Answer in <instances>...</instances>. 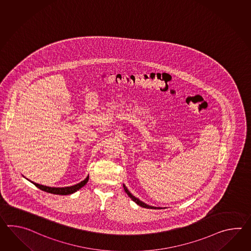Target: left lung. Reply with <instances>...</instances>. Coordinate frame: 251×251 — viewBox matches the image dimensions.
<instances>
[{
  "mask_svg": "<svg viewBox=\"0 0 251 251\" xmlns=\"http://www.w3.org/2000/svg\"><path fill=\"white\" fill-rule=\"evenodd\" d=\"M123 188H124V191L126 192V194L128 195V197L129 198H131V200L135 201L138 205L139 206L143 207V208H147V209H165V208H162V207H154L151 206V205H149V204H147L145 202H143L142 201L139 200L138 199L137 197H135L134 195H131V193L128 191V188L125 186V184H123Z\"/></svg>",
  "mask_w": 251,
  "mask_h": 251,
  "instance_id": "8db88e82",
  "label": "left lung"
}]
</instances>
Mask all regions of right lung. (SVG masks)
<instances>
[{
	"label": "right lung",
	"mask_w": 251,
	"mask_h": 251,
	"mask_svg": "<svg viewBox=\"0 0 251 251\" xmlns=\"http://www.w3.org/2000/svg\"><path fill=\"white\" fill-rule=\"evenodd\" d=\"M88 180H89V176H87V177L83 180L82 182L75 184V185H72V186H66V187H50V186H46V185H43V184L34 183V182L30 181V180H28V181H30V183L35 184L39 189L45 191L47 193H50V194H53V195H72V194L75 193L78 190L81 189L88 182Z\"/></svg>",
	"instance_id": "right-lung-1"
}]
</instances>
